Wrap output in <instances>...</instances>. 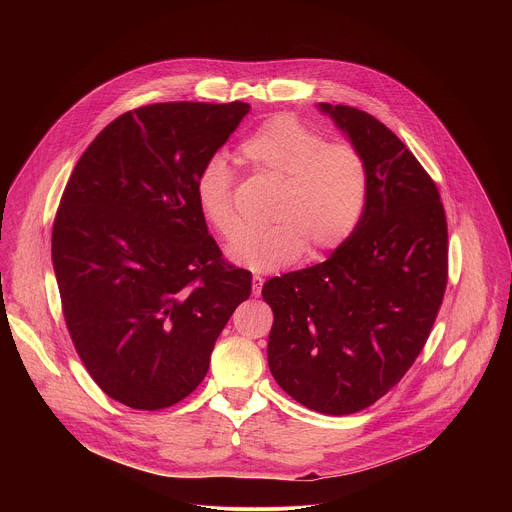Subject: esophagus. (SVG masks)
I'll return each mask as SVG.
<instances>
[{
  "label": "esophagus",
  "instance_id": "1",
  "mask_svg": "<svg viewBox=\"0 0 512 512\" xmlns=\"http://www.w3.org/2000/svg\"><path fill=\"white\" fill-rule=\"evenodd\" d=\"M262 286H264V278L258 276V274H254V276H252V293H254V295H260Z\"/></svg>",
  "mask_w": 512,
  "mask_h": 512
}]
</instances>
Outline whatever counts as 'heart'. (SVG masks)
Masks as SVG:
<instances>
[{
    "mask_svg": "<svg viewBox=\"0 0 512 512\" xmlns=\"http://www.w3.org/2000/svg\"><path fill=\"white\" fill-rule=\"evenodd\" d=\"M252 169L282 181L266 230L244 232L228 246V258L254 272H274L297 262L309 248L323 258L357 230L368 197V169L351 144L325 142L292 116L262 122L238 147ZM197 207L220 236L238 230L234 173L213 155L195 177Z\"/></svg>",
    "mask_w": 512,
    "mask_h": 512,
    "instance_id": "heart-1",
    "label": "heart"
}]
</instances>
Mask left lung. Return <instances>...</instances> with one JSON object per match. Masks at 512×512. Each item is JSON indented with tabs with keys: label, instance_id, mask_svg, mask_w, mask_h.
Masks as SVG:
<instances>
[{
	"label": "left lung",
	"instance_id": "left-lung-1",
	"mask_svg": "<svg viewBox=\"0 0 512 512\" xmlns=\"http://www.w3.org/2000/svg\"><path fill=\"white\" fill-rule=\"evenodd\" d=\"M365 157L361 222L329 260L272 278L268 365L299 404L365 410L414 365L447 286V220L434 179L374 116L319 104Z\"/></svg>",
	"mask_w": 512,
	"mask_h": 512
}]
</instances>
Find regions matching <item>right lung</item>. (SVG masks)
<instances>
[{"instance_id":"right-lung-1","label":"right lung","mask_w":512,"mask_h":512,"mask_svg":"<svg viewBox=\"0 0 512 512\" xmlns=\"http://www.w3.org/2000/svg\"><path fill=\"white\" fill-rule=\"evenodd\" d=\"M246 102H159L110 122L80 155L53 222V266L74 349L134 410H161L205 378L252 274L222 258L195 177Z\"/></svg>"}]
</instances>
